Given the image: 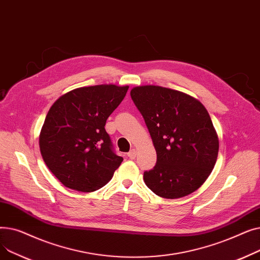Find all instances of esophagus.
Returning <instances> with one entry per match:
<instances>
[{
	"instance_id": "obj_1",
	"label": "esophagus",
	"mask_w": 260,
	"mask_h": 260,
	"mask_svg": "<svg viewBox=\"0 0 260 260\" xmlns=\"http://www.w3.org/2000/svg\"><path fill=\"white\" fill-rule=\"evenodd\" d=\"M136 155H137V151H136L135 148H132L131 151L127 153V156L129 159H135L136 158Z\"/></svg>"
}]
</instances>
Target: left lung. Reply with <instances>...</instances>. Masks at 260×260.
Returning a JSON list of instances; mask_svg holds the SVG:
<instances>
[{
	"instance_id": "1",
	"label": "left lung",
	"mask_w": 260,
	"mask_h": 260,
	"mask_svg": "<svg viewBox=\"0 0 260 260\" xmlns=\"http://www.w3.org/2000/svg\"><path fill=\"white\" fill-rule=\"evenodd\" d=\"M131 97L157 153L154 169L144 172L145 184L162 198L192 194L208 179L219 151L207 108L192 95L156 85L136 86Z\"/></svg>"
}]
</instances>
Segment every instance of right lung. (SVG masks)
<instances>
[{
  "mask_svg": "<svg viewBox=\"0 0 260 260\" xmlns=\"http://www.w3.org/2000/svg\"><path fill=\"white\" fill-rule=\"evenodd\" d=\"M127 89L114 84L79 87L51 105L40 133V151L66 187L93 192L120 167L123 158L114 153L104 126Z\"/></svg>",
  "mask_w": 260,
  "mask_h": 260,
  "instance_id": "right-lung-1",
  "label": "right lung"
}]
</instances>
